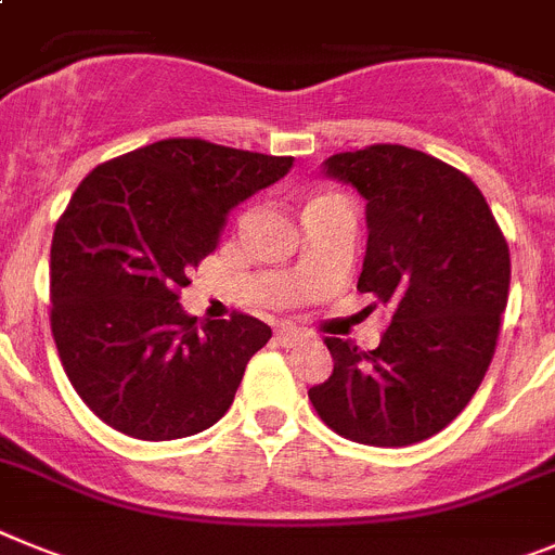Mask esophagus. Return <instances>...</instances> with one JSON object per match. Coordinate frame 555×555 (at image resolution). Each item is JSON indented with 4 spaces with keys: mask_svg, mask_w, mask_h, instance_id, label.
I'll return each mask as SVG.
<instances>
[{
    "mask_svg": "<svg viewBox=\"0 0 555 555\" xmlns=\"http://www.w3.org/2000/svg\"><path fill=\"white\" fill-rule=\"evenodd\" d=\"M276 337L282 346H296V344H301V340H307V337H310V332L298 330V326H293V324H282L276 330Z\"/></svg>",
    "mask_w": 555,
    "mask_h": 555,
    "instance_id": "obj_1",
    "label": "esophagus"
}]
</instances>
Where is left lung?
I'll return each mask as SVG.
<instances>
[{
    "label": "left lung",
    "instance_id": "8db88e82",
    "mask_svg": "<svg viewBox=\"0 0 555 555\" xmlns=\"http://www.w3.org/2000/svg\"><path fill=\"white\" fill-rule=\"evenodd\" d=\"M324 172L365 197L358 291L393 315L371 351L324 337L335 369L310 402L349 441L416 444L483 383L508 301V243L475 181L422 151L369 144L330 156Z\"/></svg>",
    "mask_w": 555,
    "mask_h": 555
}]
</instances>
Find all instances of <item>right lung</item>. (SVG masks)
<instances>
[{"label":"right lung","instance_id":"obj_1","mask_svg":"<svg viewBox=\"0 0 555 555\" xmlns=\"http://www.w3.org/2000/svg\"><path fill=\"white\" fill-rule=\"evenodd\" d=\"M291 167L293 156L178 137L80 181L52 234L50 326L72 388L108 427L170 441L229 411L271 326L245 312L197 324L178 298L229 211Z\"/></svg>","mask_w":555,"mask_h":555}]
</instances>
